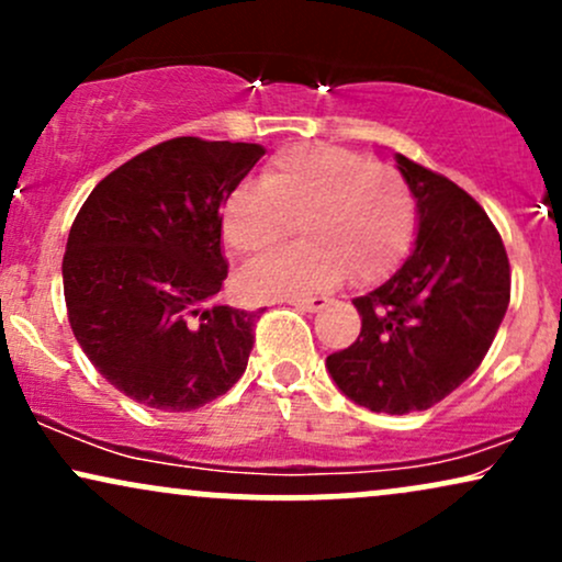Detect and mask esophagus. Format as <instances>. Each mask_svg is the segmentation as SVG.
Instances as JSON below:
<instances>
[{"label":"esophagus","instance_id":"34e87169","mask_svg":"<svg viewBox=\"0 0 562 562\" xmlns=\"http://www.w3.org/2000/svg\"><path fill=\"white\" fill-rule=\"evenodd\" d=\"M295 308H301V312H319V308H325L330 299H325V295H314V299H295L290 301Z\"/></svg>","mask_w":562,"mask_h":562}]
</instances>
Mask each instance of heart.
Wrapping results in <instances>:
<instances>
[{
    "mask_svg": "<svg viewBox=\"0 0 562 562\" xmlns=\"http://www.w3.org/2000/svg\"><path fill=\"white\" fill-rule=\"evenodd\" d=\"M299 222L306 243L274 250L237 274L248 301L303 299L351 280L375 282L409 254L417 203L406 179L389 164L338 145H293L261 171L259 187H237L222 205L224 245L256 256Z\"/></svg>",
    "mask_w": 562,
    "mask_h": 562,
    "instance_id": "obj_1",
    "label": "heart"
}]
</instances>
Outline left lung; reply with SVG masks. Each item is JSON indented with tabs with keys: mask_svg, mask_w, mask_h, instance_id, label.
Masks as SVG:
<instances>
[{
	"mask_svg": "<svg viewBox=\"0 0 562 562\" xmlns=\"http://www.w3.org/2000/svg\"><path fill=\"white\" fill-rule=\"evenodd\" d=\"M396 166L417 203L415 250L391 280L353 299L362 333L327 357V370L359 406L406 415L479 370L507 312L509 261L462 187L404 156Z\"/></svg>",
	"mask_w": 562,
	"mask_h": 562,
	"instance_id": "8db88e82",
	"label": "left lung"
}]
</instances>
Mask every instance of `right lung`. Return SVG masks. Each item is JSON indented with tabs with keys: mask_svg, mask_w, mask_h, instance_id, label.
I'll return each instance as SVG.
<instances>
[{
	"mask_svg": "<svg viewBox=\"0 0 562 562\" xmlns=\"http://www.w3.org/2000/svg\"><path fill=\"white\" fill-rule=\"evenodd\" d=\"M263 156L250 142L177 137L108 173L63 256L76 340L137 404L190 412L240 380L263 312L209 306L227 280L218 211Z\"/></svg>",
	"mask_w": 562,
	"mask_h": 562,
	"instance_id": "right-lung-1",
	"label": "right lung"
}]
</instances>
